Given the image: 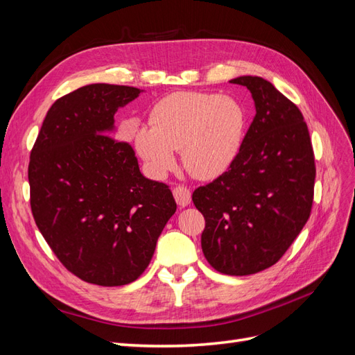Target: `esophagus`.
<instances>
[{
	"label": "esophagus",
	"mask_w": 355,
	"mask_h": 355,
	"mask_svg": "<svg viewBox=\"0 0 355 355\" xmlns=\"http://www.w3.org/2000/svg\"><path fill=\"white\" fill-rule=\"evenodd\" d=\"M173 196L180 207H185L191 202V191L187 187H176L173 189Z\"/></svg>",
	"instance_id": "34e87169"
}]
</instances>
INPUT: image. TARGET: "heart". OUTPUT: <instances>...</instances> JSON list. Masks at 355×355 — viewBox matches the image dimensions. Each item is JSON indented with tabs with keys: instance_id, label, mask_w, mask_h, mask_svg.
I'll return each mask as SVG.
<instances>
[{
	"instance_id": "1",
	"label": "heart",
	"mask_w": 355,
	"mask_h": 355,
	"mask_svg": "<svg viewBox=\"0 0 355 355\" xmlns=\"http://www.w3.org/2000/svg\"><path fill=\"white\" fill-rule=\"evenodd\" d=\"M151 127L135 132V148L155 178L176 166L175 151L192 176L213 179L237 157L245 130V111L231 96L178 92L158 101Z\"/></svg>"
}]
</instances>
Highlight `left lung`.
<instances>
[{
	"label": "left lung",
	"instance_id": "left-lung-1",
	"mask_svg": "<svg viewBox=\"0 0 355 355\" xmlns=\"http://www.w3.org/2000/svg\"><path fill=\"white\" fill-rule=\"evenodd\" d=\"M256 115L230 168L192 194L206 219L201 249L214 270L250 275L266 270L309 218L315 163L304 115L274 85L243 75Z\"/></svg>",
	"mask_w": 355,
	"mask_h": 355
}]
</instances>
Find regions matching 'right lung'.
I'll use <instances>...</instances> for the list:
<instances>
[{
  "instance_id": "obj_1",
  "label": "right lung",
  "mask_w": 355,
  "mask_h": 355,
  "mask_svg": "<svg viewBox=\"0 0 355 355\" xmlns=\"http://www.w3.org/2000/svg\"><path fill=\"white\" fill-rule=\"evenodd\" d=\"M144 90L89 84L51 105L31 153V209L68 271L105 286L135 282L176 211L166 184L145 178L116 141V111Z\"/></svg>"
}]
</instances>
